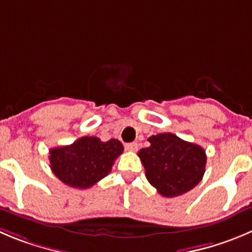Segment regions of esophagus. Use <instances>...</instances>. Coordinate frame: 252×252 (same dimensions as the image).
I'll return each instance as SVG.
<instances>
[{
  "label": "esophagus",
  "mask_w": 252,
  "mask_h": 252,
  "mask_svg": "<svg viewBox=\"0 0 252 252\" xmlns=\"http://www.w3.org/2000/svg\"><path fill=\"white\" fill-rule=\"evenodd\" d=\"M126 149L128 150V152H137L138 144L137 143H128V144H126Z\"/></svg>",
  "instance_id": "obj_1"
}]
</instances>
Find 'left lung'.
<instances>
[{
  "label": "left lung",
  "instance_id": "1",
  "mask_svg": "<svg viewBox=\"0 0 252 252\" xmlns=\"http://www.w3.org/2000/svg\"><path fill=\"white\" fill-rule=\"evenodd\" d=\"M150 147L138 153L148 182L165 197H175L196 187L205 173L206 154L200 145L185 142L173 133L148 139Z\"/></svg>",
  "mask_w": 252,
  "mask_h": 252
}]
</instances>
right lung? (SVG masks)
Segmentation results:
<instances>
[{"label": "right lung", "instance_id": "right-lung-1", "mask_svg": "<svg viewBox=\"0 0 252 252\" xmlns=\"http://www.w3.org/2000/svg\"><path fill=\"white\" fill-rule=\"evenodd\" d=\"M123 150L118 139L102 142L97 137H82L73 144L49 150V163L65 185L88 189L109 174Z\"/></svg>", "mask_w": 252, "mask_h": 252}]
</instances>
